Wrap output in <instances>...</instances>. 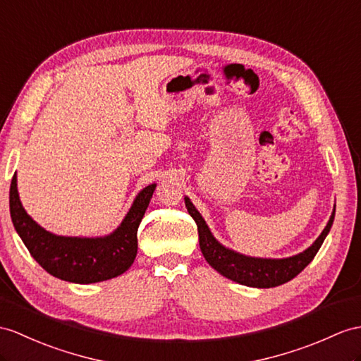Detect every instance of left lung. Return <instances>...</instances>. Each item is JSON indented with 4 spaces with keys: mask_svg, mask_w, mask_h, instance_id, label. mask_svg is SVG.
Segmentation results:
<instances>
[{
    "mask_svg": "<svg viewBox=\"0 0 361 361\" xmlns=\"http://www.w3.org/2000/svg\"><path fill=\"white\" fill-rule=\"evenodd\" d=\"M185 207L190 216L195 219V222L197 225L199 245L205 260L217 272H221L224 277L233 280V282L252 288H274L289 282V280H293L297 274H300V272L310 265L312 259L315 257V254L320 250L323 240L326 239V235L332 226L334 216H336V208H334L329 217V222L324 226L322 234L317 237V240L303 252L286 259H260L245 256V254L235 252L230 248L224 247V245L221 242H217L216 237L211 234L204 217L200 216V213L196 209V207L191 204V200L188 197H185Z\"/></svg>",
    "mask_w": 361,
    "mask_h": 361,
    "instance_id": "obj_1",
    "label": "left lung"
}]
</instances>
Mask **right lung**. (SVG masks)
I'll list each match as a JSON object with an SVG mask.
<instances>
[{
	"instance_id": "right-lung-1",
	"label": "right lung",
	"mask_w": 361,
	"mask_h": 361,
	"mask_svg": "<svg viewBox=\"0 0 361 361\" xmlns=\"http://www.w3.org/2000/svg\"><path fill=\"white\" fill-rule=\"evenodd\" d=\"M154 188L156 183H152L140 191L124 221L104 237H66L44 230L21 205L16 174L12 178L8 204L15 230L32 257L54 277L87 285L118 277L135 262L137 228Z\"/></svg>"
}]
</instances>
